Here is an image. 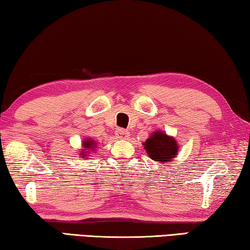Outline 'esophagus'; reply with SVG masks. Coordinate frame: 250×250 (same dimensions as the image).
Masks as SVG:
<instances>
[{"instance_id":"obj_1","label":"esophagus","mask_w":250,"mask_h":250,"mask_svg":"<svg viewBox=\"0 0 250 250\" xmlns=\"http://www.w3.org/2000/svg\"><path fill=\"white\" fill-rule=\"evenodd\" d=\"M116 137L118 138V139H128V137H129V131H126V130H125V129H118L117 131H116Z\"/></svg>"}]
</instances>
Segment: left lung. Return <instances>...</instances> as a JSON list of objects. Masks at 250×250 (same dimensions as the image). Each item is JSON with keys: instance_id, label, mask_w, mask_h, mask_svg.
Here are the masks:
<instances>
[{"instance_id": "left-lung-1", "label": "left lung", "mask_w": 250, "mask_h": 250, "mask_svg": "<svg viewBox=\"0 0 250 250\" xmlns=\"http://www.w3.org/2000/svg\"><path fill=\"white\" fill-rule=\"evenodd\" d=\"M143 146L150 158L160 163L172 161L179 151L175 139L164 133L163 131H156L146 139Z\"/></svg>"}]
</instances>
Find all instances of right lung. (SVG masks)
I'll use <instances>...</instances> for the list:
<instances>
[{"label":"right lung","mask_w":250,"mask_h":250,"mask_svg":"<svg viewBox=\"0 0 250 250\" xmlns=\"http://www.w3.org/2000/svg\"><path fill=\"white\" fill-rule=\"evenodd\" d=\"M96 146V142L92 141V140H89V139H87V140H84L83 142V151L84 150H92ZM80 155H83V156H87V151L83 152L82 154Z\"/></svg>","instance_id":"obj_1"}]
</instances>
